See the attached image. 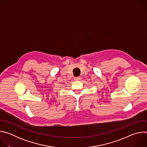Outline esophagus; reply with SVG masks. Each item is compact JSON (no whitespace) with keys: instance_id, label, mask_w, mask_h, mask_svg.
Returning a JSON list of instances; mask_svg holds the SVG:
<instances>
[{"instance_id":"34e87169","label":"esophagus","mask_w":147,"mask_h":147,"mask_svg":"<svg viewBox=\"0 0 147 147\" xmlns=\"http://www.w3.org/2000/svg\"><path fill=\"white\" fill-rule=\"evenodd\" d=\"M81 80V77H74V80L76 81H79Z\"/></svg>"}]
</instances>
